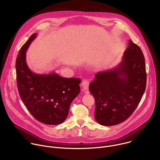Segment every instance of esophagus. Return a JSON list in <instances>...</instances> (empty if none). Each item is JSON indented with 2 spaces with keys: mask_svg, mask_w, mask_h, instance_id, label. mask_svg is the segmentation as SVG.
<instances>
[{
  "mask_svg": "<svg viewBox=\"0 0 160 160\" xmlns=\"http://www.w3.org/2000/svg\"><path fill=\"white\" fill-rule=\"evenodd\" d=\"M88 85H89V82L88 80H83L82 82V84H81V86L82 87L83 89L84 90H88Z\"/></svg>",
  "mask_w": 160,
  "mask_h": 160,
  "instance_id": "esophagus-1",
  "label": "esophagus"
}]
</instances>
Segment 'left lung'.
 Listing matches in <instances>:
<instances>
[{
    "label": "left lung",
    "mask_w": 160,
    "mask_h": 160,
    "mask_svg": "<svg viewBox=\"0 0 160 160\" xmlns=\"http://www.w3.org/2000/svg\"><path fill=\"white\" fill-rule=\"evenodd\" d=\"M145 59L140 48L129 40L121 62L99 72L89 85L96 101L95 118L104 126L125 121L138 107L146 86Z\"/></svg>",
    "instance_id": "obj_1"
}]
</instances>
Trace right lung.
I'll return each mask as SVG.
<instances>
[{
	"instance_id": "obj_1",
	"label": "right lung",
	"mask_w": 160,
	"mask_h": 160,
	"mask_svg": "<svg viewBox=\"0 0 160 160\" xmlns=\"http://www.w3.org/2000/svg\"><path fill=\"white\" fill-rule=\"evenodd\" d=\"M37 33L21 48L16 62L19 94L32 115L46 125H58L68 117L70 106L80 92V78H66L55 72L38 74L27 65L26 52Z\"/></svg>"
}]
</instances>
